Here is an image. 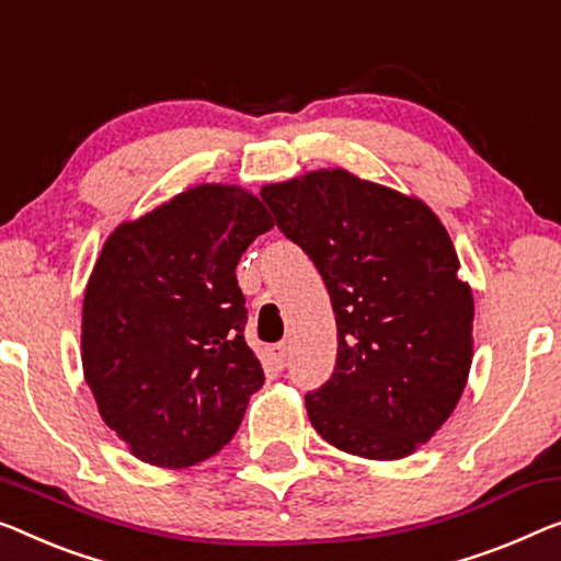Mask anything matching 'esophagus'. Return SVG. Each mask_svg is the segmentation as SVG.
Masks as SVG:
<instances>
[{"mask_svg":"<svg viewBox=\"0 0 561 561\" xmlns=\"http://www.w3.org/2000/svg\"><path fill=\"white\" fill-rule=\"evenodd\" d=\"M266 357H270V363L282 370L284 363H287V345L284 342H277V345H270L266 347Z\"/></svg>","mask_w":561,"mask_h":561,"instance_id":"34e87169","label":"esophagus"}]
</instances>
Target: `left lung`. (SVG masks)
<instances>
[{"label": "left lung", "instance_id": "left-lung-1", "mask_svg": "<svg viewBox=\"0 0 561 561\" xmlns=\"http://www.w3.org/2000/svg\"><path fill=\"white\" fill-rule=\"evenodd\" d=\"M284 237L328 284L337 365L305 405L345 454L396 461L456 411L473 360V295L446 227L421 198L345 169L270 183Z\"/></svg>", "mask_w": 561, "mask_h": 561}]
</instances>
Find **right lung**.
I'll return each mask as SVG.
<instances>
[{
    "mask_svg": "<svg viewBox=\"0 0 561 561\" xmlns=\"http://www.w3.org/2000/svg\"><path fill=\"white\" fill-rule=\"evenodd\" d=\"M272 227L252 191L201 183L105 239L82 299V373L100 417L144 463L214 456L264 386L233 272Z\"/></svg>",
    "mask_w": 561,
    "mask_h": 561,
    "instance_id": "1",
    "label": "right lung"
}]
</instances>
